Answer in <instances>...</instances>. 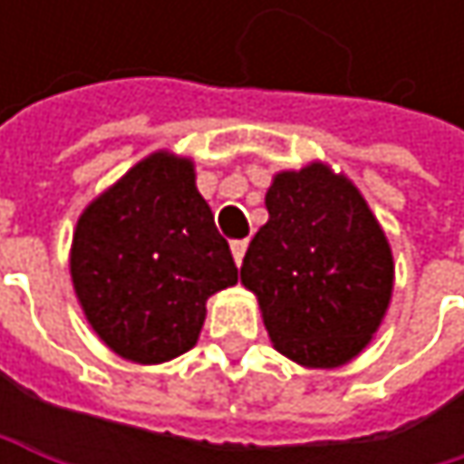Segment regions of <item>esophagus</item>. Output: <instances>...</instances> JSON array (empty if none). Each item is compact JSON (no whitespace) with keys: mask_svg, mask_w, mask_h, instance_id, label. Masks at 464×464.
I'll use <instances>...</instances> for the list:
<instances>
[{"mask_svg":"<svg viewBox=\"0 0 464 464\" xmlns=\"http://www.w3.org/2000/svg\"><path fill=\"white\" fill-rule=\"evenodd\" d=\"M231 252H233V260L241 266V260H244V252H246V238H236V241H231Z\"/></svg>","mask_w":464,"mask_h":464,"instance_id":"obj_1","label":"esophagus"}]
</instances>
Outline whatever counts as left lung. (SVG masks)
<instances>
[{
  "instance_id": "8db88e82",
  "label": "left lung",
  "mask_w": 464,
  "mask_h": 464,
  "mask_svg": "<svg viewBox=\"0 0 464 464\" xmlns=\"http://www.w3.org/2000/svg\"><path fill=\"white\" fill-rule=\"evenodd\" d=\"M241 282L257 295L274 346L309 368L365 349L392 295V252L368 204L323 163L282 171L266 193Z\"/></svg>"
}]
</instances>
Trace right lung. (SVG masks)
I'll return each instance as SVG.
<instances>
[{
    "label": "right lung",
    "mask_w": 464,
    "mask_h": 464,
    "mask_svg": "<svg viewBox=\"0 0 464 464\" xmlns=\"http://www.w3.org/2000/svg\"><path fill=\"white\" fill-rule=\"evenodd\" d=\"M238 279L193 163L155 152L80 218L72 282L102 341L134 362L188 352L207 298Z\"/></svg>",
    "instance_id": "obj_1"
}]
</instances>
